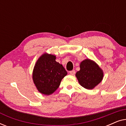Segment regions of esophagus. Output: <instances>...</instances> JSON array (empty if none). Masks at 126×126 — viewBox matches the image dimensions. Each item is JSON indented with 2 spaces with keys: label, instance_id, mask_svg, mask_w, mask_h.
I'll use <instances>...</instances> for the list:
<instances>
[{
  "label": "esophagus",
  "instance_id": "1",
  "mask_svg": "<svg viewBox=\"0 0 126 126\" xmlns=\"http://www.w3.org/2000/svg\"><path fill=\"white\" fill-rule=\"evenodd\" d=\"M69 73H70V75H74L76 73V71L75 70H71V71L69 72Z\"/></svg>",
  "mask_w": 126,
  "mask_h": 126
}]
</instances>
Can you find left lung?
Listing matches in <instances>:
<instances>
[{"mask_svg":"<svg viewBox=\"0 0 126 126\" xmlns=\"http://www.w3.org/2000/svg\"><path fill=\"white\" fill-rule=\"evenodd\" d=\"M80 85L92 89L102 80L103 73L99 66L92 60L87 59L80 63V70L76 74Z\"/></svg>","mask_w":126,"mask_h":126,"instance_id":"left-lung-1","label":"left lung"}]
</instances>
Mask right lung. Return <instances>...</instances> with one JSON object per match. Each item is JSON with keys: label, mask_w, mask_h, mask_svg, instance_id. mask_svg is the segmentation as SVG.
Instances as JSON below:
<instances>
[{"label": "right lung", "mask_w": 126, "mask_h": 126, "mask_svg": "<svg viewBox=\"0 0 126 126\" xmlns=\"http://www.w3.org/2000/svg\"><path fill=\"white\" fill-rule=\"evenodd\" d=\"M56 56L43 54L34 66L32 79L39 92L49 95L59 87L67 75L63 66L56 61Z\"/></svg>", "instance_id": "obj_1"}]
</instances>
